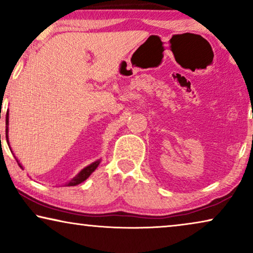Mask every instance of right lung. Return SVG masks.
Listing matches in <instances>:
<instances>
[{
    "instance_id": "1",
    "label": "right lung",
    "mask_w": 253,
    "mask_h": 253,
    "mask_svg": "<svg viewBox=\"0 0 253 253\" xmlns=\"http://www.w3.org/2000/svg\"><path fill=\"white\" fill-rule=\"evenodd\" d=\"M16 160H17V159H16ZM17 161H18V160H17ZM98 166H99V162L95 161V162H93V164H91L89 166H87V167H85L81 172H79L78 175H76V177H74L70 182H69V185H71V186L78 185V184H81V183H83L84 181H86V178L89 177V175H91L92 172L95 170Z\"/></svg>"
}]
</instances>
